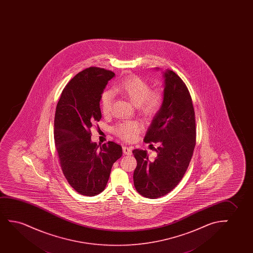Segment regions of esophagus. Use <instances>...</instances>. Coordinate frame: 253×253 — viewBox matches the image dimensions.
Instances as JSON below:
<instances>
[{
    "instance_id": "obj_1",
    "label": "esophagus",
    "mask_w": 253,
    "mask_h": 253,
    "mask_svg": "<svg viewBox=\"0 0 253 253\" xmlns=\"http://www.w3.org/2000/svg\"><path fill=\"white\" fill-rule=\"evenodd\" d=\"M123 152L125 155H131L132 154V149L129 148V147H126V146H124L123 147Z\"/></svg>"
}]
</instances>
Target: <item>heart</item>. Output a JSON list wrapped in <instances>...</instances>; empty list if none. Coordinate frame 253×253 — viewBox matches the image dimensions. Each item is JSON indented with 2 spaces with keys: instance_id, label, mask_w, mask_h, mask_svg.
Wrapping results in <instances>:
<instances>
[{
  "instance_id": "1",
  "label": "heart",
  "mask_w": 253,
  "mask_h": 253,
  "mask_svg": "<svg viewBox=\"0 0 253 253\" xmlns=\"http://www.w3.org/2000/svg\"><path fill=\"white\" fill-rule=\"evenodd\" d=\"M113 91L127 97L146 117H152L156 114L163 104L162 93L158 91L149 92V84L138 77L129 76L122 80L114 87ZM112 101L113 93L111 90H106L102 94L101 110L104 114H109L111 112ZM141 129L142 125L138 122L125 121L116 125L113 131L122 138L132 141L136 138Z\"/></svg>"
}]
</instances>
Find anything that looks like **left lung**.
I'll list each match as a JSON object with an SVG mask.
<instances>
[{"label": "left lung", "instance_id": "obj_1", "mask_svg": "<svg viewBox=\"0 0 253 253\" xmlns=\"http://www.w3.org/2000/svg\"><path fill=\"white\" fill-rule=\"evenodd\" d=\"M163 104L144 137L145 142L159 144L157 156L149 160L146 150H133L137 161L134 186L149 199L164 196L176 187L190 163L196 141L194 106L186 84L170 70L163 71Z\"/></svg>", "mask_w": 253, "mask_h": 253}]
</instances>
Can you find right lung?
<instances>
[{
    "label": "right lung",
    "instance_id": "obj_1",
    "mask_svg": "<svg viewBox=\"0 0 253 253\" xmlns=\"http://www.w3.org/2000/svg\"><path fill=\"white\" fill-rule=\"evenodd\" d=\"M114 77V73L103 68L84 70L66 84L56 107L54 142L63 173L85 196L104 190L111 168L123 154L116 142L101 145L90 139L92 124L102 118V94Z\"/></svg>",
    "mask_w": 253,
    "mask_h": 253
}]
</instances>
